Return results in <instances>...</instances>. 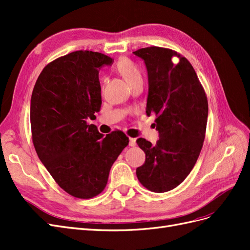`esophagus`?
<instances>
[{"mask_svg":"<svg viewBox=\"0 0 250 250\" xmlns=\"http://www.w3.org/2000/svg\"><path fill=\"white\" fill-rule=\"evenodd\" d=\"M135 144H137V141H135V139L130 138V139H129V146L134 147V146H135Z\"/></svg>","mask_w":250,"mask_h":250,"instance_id":"esophagus-1","label":"esophagus"}]
</instances>
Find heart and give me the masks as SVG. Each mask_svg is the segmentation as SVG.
<instances>
[{
	"instance_id": "1",
	"label": "heart",
	"mask_w": 250,
	"mask_h": 250,
	"mask_svg": "<svg viewBox=\"0 0 250 250\" xmlns=\"http://www.w3.org/2000/svg\"><path fill=\"white\" fill-rule=\"evenodd\" d=\"M117 70L125 78V80L129 85L133 84L134 82L143 80L142 73L139 70V67L134 62H132L130 59H120L117 63Z\"/></svg>"
}]
</instances>
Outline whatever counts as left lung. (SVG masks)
<instances>
[{
    "label": "left lung",
    "instance_id": "obj_1",
    "mask_svg": "<svg viewBox=\"0 0 250 250\" xmlns=\"http://www.w3.org/2000/svg\"><path fill=\"white\" fill-rule=\"evenodd\" d=\"M133 53L147 67L146 112L155 113L160 132L156 145L138 139L146 161L137 176L147 190L165 193L183 183L198 160L206 138L208 98L194 67L176 51L148 47Z\"/></svg>",
    "mask_w": 250,
    "mask_h": 250
}]
</instances>
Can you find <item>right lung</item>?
<instances>
[{
	"label": "right lung",
	"mask_w": 250,
	"mask_h": 250,
	"mask_svg": "<svg viewBox=\"0 0 250 250\" xmlns=\"http://www.w3.org/2000/svg\"><path fill=\"white\" fill-rule=\"evenodd\" d=\"M113 59L75 51L43 67L31 97L32 142L55 183L73 197H96L107 185L112 164L129 139L121 130L106 137L86 120L101 107L99 69Z\"/></svg>",
	"instance_id": "right-lung-1"
}]
</instances>
